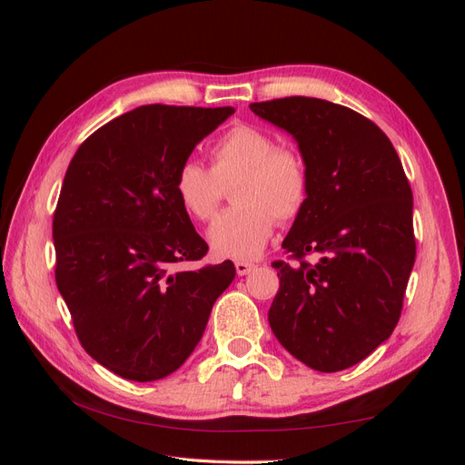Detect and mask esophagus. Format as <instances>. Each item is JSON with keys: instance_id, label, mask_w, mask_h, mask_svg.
<instances>
[{"instance_id": "34e87169", "label": "esophagus", "mask_w": 465, "mask_h": 465, "mask_svg": "<svg viewBox=\"0 0 465 465\" xmlns=\"http://www.w3.org/2000/svg\"><path fill=\"white\" fill-rule=\"evenodd\" d=\"M234 267H236V273L238 275H246V273H250L252 270H254V263H250V262H244V260H238L236 263H234Z\"/></svg>"}]
</instances>
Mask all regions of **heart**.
Returning <instances> with one entry per match:
<instances>
[{"instance_id":"1","label":"heart","mask_w":465,"mask_h":465,"mask_svg":"<svg viewBox=\"0 0 465 465\" xmlns=\"http://www.w3.org/2000/svg\"><path fill=\"white\" fill-rule=\"evenodd\" d=\"M211 168L188 159L178 166L174 192L188 213L211 221L231 190L229 207L209 229V244L221 258H256L270 241L275 219L287 224L308 202L311 173L301 149L275 143L258 125L241 124L224 132L209 151Z\"/></svg>"}]
</instances>
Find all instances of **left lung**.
<instances>
[{
	"instance_id": "1",
	"label": "left lung",
	"mask_w": 465,
	"mask_h": 465,
	"mask_svg": "<svg viewBox=\"0 0 465 465\" xmlns=\"http://www.w3.org/2000/svg\"><path fill=\"white\" fill-rule=\"evenodd\" d=\"M250 110L297 139L311 173L306 207L283 241L289 258L272 263L279 291L267 320L306 367L345 371L401 316L415 263L410 180L388 135L347 106L285 96Z\"/></svg>"
}]
</instances>
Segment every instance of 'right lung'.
<instances>
[{"instance_id":"obj_1","label":"right lung","mask_w":465,"mask_h":465,"mask_svg":"<svg viewBox=\"0 0 465 465\" xmlns=\"http://www.w3.org/2000/svg\"><path fill=\"white\" fill-rule=\"evenodd\" d=\"M232 106L147 104L110 120L74 154L54 211L55 285L83 349L114 374L178 371L205 331L232 262L207 254L174 192L178 166Z\"/></svg>"}]
</instances>
